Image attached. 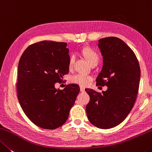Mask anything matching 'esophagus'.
<instances>
[{"instance_id": "obj_1", "label": "esophagus", "mask_w": 152, "mask_h": 152, "mask_svg": "<svg viewBox=\"0 0 152 152\" xmlns=\"http://www.w3.org/2000/svg\"><path fill=\"white\" fill-rule=\"evenodd\" d=\"M80 91H81V92H85V88H82V87H81Z\"/></svg>"}]
</instances>
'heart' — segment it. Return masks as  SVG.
<instances>
[{"label": "heart", "mask_w": 152, "mask_h": 152, "mask_svg": "<svg viewBox=\"0 0 152 152\" xmlns=\"http://www.w3.org/2000/svg\"><path fill=\"white\" fill-rule=\"evenodd\" d=\"M83 54L90 64L91 63H93L94 62L98 61V54H97L96 52L93 50H91V48H87L84 49L83 50ZM75 59L76 57L75 55H74V54H73V55L70 57V59H69V66L70 69H71L72 67L73 66ZM91 80H92V77L91 76L81 73L75 74L70 77V81L71 83L77 84V85H79L82 87L88 86V84L90 83V81Z\"/></svg>", "instance_id": "heart-1"}]
</instances>
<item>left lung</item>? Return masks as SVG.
<instances>
[{"label": "left lung", "mask_w": 152, "mask_h": 152, "mask_svg": "<svg viewBox=\"0 0 152 152\" xmlns=\"http://www.w3.org/2000/svg\"><path fill=\"white\" fill-rule=\"evenodd\" d=\"M98 46L103 66L96 78V85L106 86L108 89L102 93L86 89L90 97L86 113L93 125L108 129L121 123L133 108L141 71L135 53L122 39L116 37L102 38Z\"/></svg>", "instance_id": "8db88e82"}]
</instances>
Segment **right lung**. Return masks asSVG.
I'll return each mask as SVG.
<instances>
[{
	"mask_svg": "<svg viewBox=\"0 0 152 152\" xmlns=\"http://www.w3.org/2000/svg\"><path fill=\"white\" fill-rule=\"evenodd\" d=\"M65 42L42 41L29 46L20 58L17 83L19 102L32 123L45 129L63 125L80 91L77 84L55 88L69 73Z\"/></svg>",
	"mask_w": 152,
	"mask_h": 152,
	"instance_id": "obj_1",
	"label": "right lung"
}]
</instances>
